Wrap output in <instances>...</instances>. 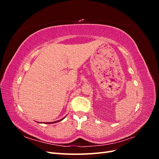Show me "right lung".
I'll return each instance as SVG.
<instances>
[{
	"label": "right lung",
	"instance_id": "obj_1",
	"mask_svg": "<svg viewBox=\"0 0 159 159\" xmlns=\"http://www.w3.org/2000/svg\"><path fill=\"white\" fill-rule=\"evenodd\" d=\"M64 119V117L63 118V119H60V120H58V121H55V122H51V123H57V122H58V121H61L62 119Z\"/></svg>",
	"mask_w": 159,
	"mask_h": 159
}]
</instances>
